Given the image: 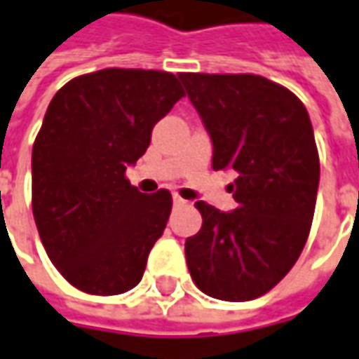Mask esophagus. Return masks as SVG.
Returning <instances> with one entry per match:
<instances>
[{
    "instance_id": "1",
    "label": "esophagus",
    "mask_w": 359,
    "mask_h": 359,
    "mask_svg": "<svg viewBox=\"0 0 359 359\" xmlns=\"http://www.w3.org/2000/svg\"><path fill=\"white\" fill-rule=\"evenodd\" d=\"M172 202H175V206H187V204H189V202L182 198V196H179V194L172 196Z\"/></svg>"
}]
</instances>
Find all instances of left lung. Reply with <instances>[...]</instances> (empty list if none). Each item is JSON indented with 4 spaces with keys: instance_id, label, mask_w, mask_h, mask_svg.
<instances>
[{
    "instance_id": "8db88e82",
    "label": "left lung",
    "mask_w": 359,
    "mask_h": 359,
    "mask_svg": "<svg viewBox=\"0 0 359 359\" xmlns=\"http://www.w3.org/2000/svg\"><path fill=\"white\" fill-rule=\"evenodd\" d=\"M214 145L212 169L236 170L238 208L200 200L198 233L184 243L190 277L220 301H253L297 263L313 226L320 159L309 111L259 74L180 72Z\"/></svg>"
}]
</instances>
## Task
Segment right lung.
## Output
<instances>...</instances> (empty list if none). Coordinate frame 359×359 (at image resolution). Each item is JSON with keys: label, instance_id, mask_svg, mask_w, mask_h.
<instances>
[{"label": "right lung", "instance_id": "add662e5", "mask_svg": "<svg viewBox=\"0 0 359 359\" xmlns=\"http://www.w3.org/2000/svg\"><path fill=\"white\" fill-rule=\"evenodd\" d=\"M182 96L165 70L104 68L48 104L33 143V216L48 259L78 291L109 297L141 281L172 196L139 192L126 170Z\"/></svg>", "mask_w": 359, "mask_h": 359}]
</instances>
